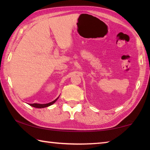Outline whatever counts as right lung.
<instances>
[{"mask_svg":"<svg viewBox=\"0 0 150 150\" xmlns=\"http://www.w3.org/2000/svg\"><path fill=\"white\" fill-rule=\"evenodd\" d=\"M59 98V96L56 98V99L54 100L52 102H50L49 103H46V104H38V103H34V104H29V105L33 106V107L35 108H45V107H47V106H50L51 105H52L53 104L55 103L57 101V100Z\"/></svg>","mask_w":150,"mask_h":150,"instance_id":"add662e5","label":"right lung"}]
</instances>
